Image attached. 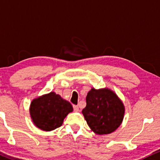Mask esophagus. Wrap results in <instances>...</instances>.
Here are the masks:
<instances>
[{"label": "esophagus", "instance_id": "34e87169", "mask_svg": "<svg viewBox=\"0 0 160 160\" xmlns=\"http://www.w3.org/2000/svg\"><path fill=\"white\" fill-rule=\"evenodd\" d=\"M74 111L78 112L79 111H80V108H79L78 105H74Z\"/></svg>", "mask_w": 160, "mask_h": 160}]
</instances>
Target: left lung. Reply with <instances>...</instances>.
Returning a JSON list of instances; mask_svg holds the SVG:
<instances>
[{"label": "left lung", "mask_w": 160, "mask_h": 160, "mask_svg": "<svg viewBox=\"0 0 160 160\" xmlns=\"http://www.w3.org/2000/svg\"><path fill=\"white\" fill-rule=\"evenodd\" d=\"M86 100L82 113L93 132L108 135L118 128L123 120L125 107L114 92L108 88H92Z\"/></svg>", "instance_id": "1"}]
</instances>
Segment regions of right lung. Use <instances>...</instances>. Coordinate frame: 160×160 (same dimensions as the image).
Listing matches in <instances>:
<instances>
[{
	"mask_svg": "<svg viewBox=\"0 0 160 160\" xmlns=\"http://www.w3.org/2000/svg\"><path fill=\"white\" fill-rule=\"evenodd\" d=\"M72 111L71 103L54 92L33 99L29 108L32 122L46 132L60 127L67 115Z\"/></svg>",
	"mask_w": 160,
	"mask_h": 160,
	"instance_id": "add662e5",
	"label": "right lung"
}]
</instances>
